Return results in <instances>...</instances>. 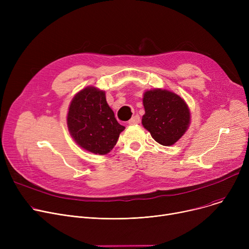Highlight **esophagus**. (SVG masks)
<instances>
[{
    "mask_svg": "<svg viewBox=\"0 0 249 249\" xmlns=\"http://www.w3.org/2000/svg\"><path fill=\"white\" fill-rule=\"evenodd\" d=\"M140 122V117L138 116V115H135V116H133L131 119H130L127 123L129 124V125H132V124H138Z\"/></svg>",
    "mask_w": 249,
    "mask_h": 249,
    "instance_id": "esophagus-1",
    "label": "esophagus"
}]
</instances>
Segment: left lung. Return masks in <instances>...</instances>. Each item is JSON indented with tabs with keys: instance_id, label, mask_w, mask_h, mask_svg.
I'll use <instances>...</instances> for the list:
<instances>
[{
	"instance_id": "8db88e82",
	"label": "left lung",
	"mask_w": 249,
	"mask_h": 249,
	"mask_svg": "<svg viewBox=\"0 0 249 249\" xmlns=\"http://www.w3.org/2000/svg\"><path fill=\"white\" fill-rule=\"evenodd\" d=\"M145 114L142 125L161 145L169 146L184 135L190 124V111L179 96L166 89L147 90L143 97Z\"/></svg>"
}]
</instances>
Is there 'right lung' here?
Returning a JSON list of instances; mask_svg holds the SVG:
<instances>
[{"instance_id": "obj_1", "label": "right lung", "mask_w": 249, "mask_h": 249, "mask_svg": "<svg viewBox=\"0 0 249 249\" xmlns=\"http://www.w3.org/2000/svg\"><path fill=\"white\" fill-rule=\"evenodd\" d=\"M71 135L78 145L95 154L110 152L125 129L117 122L105 91L86 88L72 99L68 114Z\"/></svg>"}]
</instances>
